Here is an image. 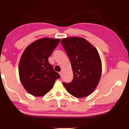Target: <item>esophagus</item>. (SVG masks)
<instances>
[{
    "mask_svg": "<svg viewBox=\"0 0 129 129\" xmlns=\"http://www.w3.org/2000/svg\"><path fill=\"white\" fill-rule=\"evenodd\" d=\"M59 75H60V76L61 77H62V75H63V72H62V71H61L60 72H59Z\"/></svg>",
    "mask_w": 129,
    "mask_h": 129,
    "instance_id": "obj_1",
    "label": "esophagus"
}]
</instances>
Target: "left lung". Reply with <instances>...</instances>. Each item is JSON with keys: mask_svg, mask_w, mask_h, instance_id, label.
Here are the masks:
<instances>
[{"mask_svg": "<svg viewBox=\"0 0 129 129\" xmlns=\"http://www.w3.org/2000/svg\"><path fill=\"white\" fill-rule=\"evenodd\" d=\"M61 44L73 73V80L63 84L74 97L89 96L98 85L102 75V61L98 50L86 39L78 37L63 39Z\"/></svg>", "mask_w": 129, "mask_h": 129, "instance_id": "1", "label": "left lung"}]
</instances>
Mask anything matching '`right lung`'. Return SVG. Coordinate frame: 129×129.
Here are the masks:
<instances>
[{"instance_id": "1", "label": "right lung", "mask_w": 129, "mask_h": 129, "mask_svg": "<svg viewBox=\"0 0 129 129\" xmlns=\"http://www.w3.org/2000/svg\"><path fill=\"white\" fill-rule=\"evenodd\" d=\"M60 40L42 38L26 47L19 65L20 82L26 91L35 96H42L53 87L60 77L54 71L48 58Z\"/></svg>"}]
</instances>
